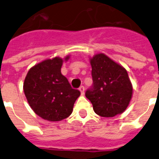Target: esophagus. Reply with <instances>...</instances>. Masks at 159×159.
Listing matches in <instances>:
<instances>
[{
    "label": "esophagus",
    "mask_w": 159,
    "mask_h": 159,
    "mask_svg": "<svg viewBox=\"0 0 159 159\" xmlns=\"http://www.w3.org/2000/svg\"><path fill=\"white\" fill-rule=\"evenodd\" d=\"M79 91H81V94H82V95H84V92H85V88H84L83 86H80Z\"/></svg>",
    "instance_id": "obj_1"
}]
</instances>
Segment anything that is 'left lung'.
<instances>
[{"label":"left lung","mask_w":159,"mask_h":159,"mask_svg":"<svg viewBox=\"0 0 159 159\" xmlns=\"http://www.w3.org/2000/svg\"><path fill=\"white\" fill-rule=\"evenodd\" d=\"M93 85L86 91L93 109L99 116L112 117L123 113L132 96V85L122 65L104 54L91 59Z\"/></svg>","instance_id":"8db88e82"}]
</instances>
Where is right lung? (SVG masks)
<instances>
[{
    "instance_id": "1",
    "label": "right lung",
    "mask_w": 159,
    "mask_h": 159,
    "mask_svg": "<svg viewBox=\"0 0 159 159\" xmlns=\"http://www.w3.org/2000/svg\"><path fill=\"white\" fill-rule=\"evenodd\" d=\"M69 55L64 58L67 61ZM64 59H48L31 68L24 82V91L28 104L36 114L45 120L58 122L70 115L78 90L73 89L62 75Z\"/></svg>"
}]
</instances>
